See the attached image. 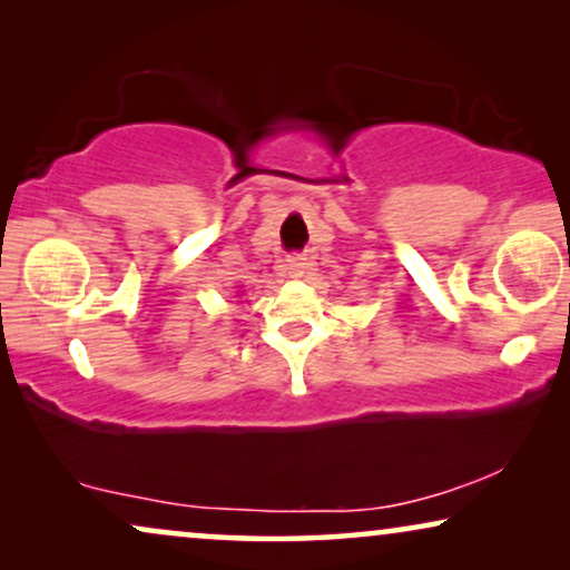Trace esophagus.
I'll return each instance as SVG.
<instances>
[{
	"label": "esophagus",
	"instance_id": "1",
	"mask_svg": "<svg viewBox=\"0 0 570 570\" xmlns=\"http://www.w3.org/2000/svg\"><path fill=\"white\" fill-rule=\"evenodd\" d=\"M306 256H291V259H287V267H291L293 277H301L303 272H306Z\"/></svg>",
	"mask_w": 570,
	"mask_h": 570
}]
</instances>
